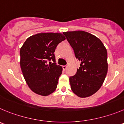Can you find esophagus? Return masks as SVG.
<instances>
[{"label": "esophagus", "mask_w": 124, "mask_h": 124, "mask_svg": "<svg viewBox=\"0 0 124 124\" xmlns=\"http://www.w3.org/2000/svg\"><path fill=\"white\" fill-rule=\"evenodd\" d=\"M67 66H63V69L64 70H66V69H67Z\"/></svg>", "instance_id": "esophagus-1"}]
</instances>
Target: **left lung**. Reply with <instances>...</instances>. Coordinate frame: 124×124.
Here are the masks:
<instances>
[{"instance_id":"8db88e82","label":"left lung","mask_w":124,"mask_h":124,"mask_svg":"<svg viewBox=\"0 0 124 124\" xmlns=\"http://www.w3.org/2000/svg\"><path fill=\"white\" fill-rule=\"evenodd\" d=\"M63 35L81 62L76 74L69 77L72 91L82 98L91 96L101 88L107 75V49L98 38L86 31H67Z\"/></svg>"}]
</instances>
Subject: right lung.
Returning <instances> with one entry per match:
<instances>
[{"mask_svg":"<svg viewBox=\"0 0 124 124\" xmlns=\"http://www.w3.org/2000/svg\"><path fill=\"white\" fill-rule=\"evenodd\" d=\"M65 39L60 33H41L27 39L21 48V70L36 94L46 96L56 89L63 68L56 64L54 52L58 44Z\"/></svg>","mask_w":124,"mask_h":124,"instance_id":"right-lung-1","label":"right lung"}]
</instances>
